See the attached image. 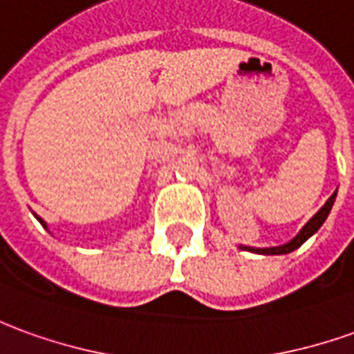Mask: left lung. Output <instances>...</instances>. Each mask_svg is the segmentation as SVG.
<instances>
[{"label":"left lung","mask_w":354,"mask_h":354,"mask_svg":"<svg viewBox=\"0 0 354 354\" xmlns=\"http://www.w3.org/2000/svg\"><path fill=\"white\" fill-rule=\"evenodd\" d=\"M335 197H337V189L330 195V199L324 203L322 209L316 212L313 218L306 222L305 226L301 228L297 236L293 237V239H289L288 243H283V245H276V247H249V245H239V249H243V251H251V253H257V254H288L291 251H295L299 247L305 243L308 237H313L320 230L326 218H328V214L332 211L333 203H335Z\"/></svg>","instance_id":"1"}]
</instances>
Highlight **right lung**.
<instances>
[{"label":"right lung","mask_w":354,"mask_h":354,"mask_svg":"<svg viewBox=\"0 0 354 354\" xmlns=\"http://www.w3.org/2000/svg\"><path fill=\"white\" fill-rule=\"evenodd\" d=\"M34 216H36V218H38V222H39V224H41V226H44V228L48 230V222H46V220H44V218H39V216H38V214H36V212H34Z\"/></svg>","instance_id":"add662e5"}]
</instances>
